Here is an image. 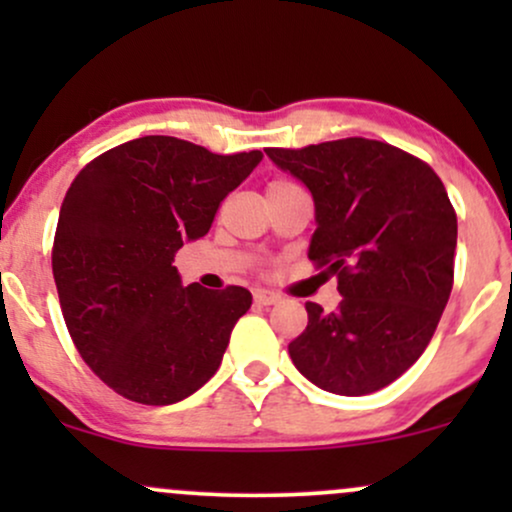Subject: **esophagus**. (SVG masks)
<instances>
[{
  "label": "esophagus",
  "instance_id": "1",
  "mask_svg": "<svg viewBox=\"0 0 512 512\" xmlns=\"http://www.w3.org/2000/svg\"><path fill=\"white\" fill-rule=\"evenodd\" d=\"M252 296H255V303H260V305H274L276 301H279V293L267 291V289H257Z\"/></svg>",
  "mask_w": 512,
  "mask_h": 512
}]
</instances>
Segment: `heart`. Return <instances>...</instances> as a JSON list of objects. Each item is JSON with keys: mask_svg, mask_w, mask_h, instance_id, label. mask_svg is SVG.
<instances>
[{"mask_svg": "<svg viewBox=\"0 0 512 512\" xmlns=\"http://www.w3.org/2000/svg\"><path fill=\"white\" fill-rule=\"evenodd\" d=\"M293 182H289V180H284V178H276V180H272L267 185V192H274V190H284V187H291Z\"/></svg>", "mask_w": 512, "mask_h": 512, "instance_id": "1", "label": "heart"}]
</instances>
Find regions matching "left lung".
<instances>
[{
  "mask_svg": "<svg viewBox=\"0 0 512 512\" xmlns=\"http://www.w3.org/2000/svg\"><path fill=\"white\" fill-rule=\"evenodd\" d=\"M264 154L313 195L308 257L342 293L334 313L305 303L293 366L334 395L383 390L424 354L448 305L457 214L445 185L426 161L375 139Z\"/></svg>",
  "mask_w": 512,
  "mask_h": 512,
  "instance_id": "1",
  "label": "left lung"
}]
</instances>
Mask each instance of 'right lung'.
<instances>
[{
    "mask_svg": "<svg viewBox=\"0 0 512 512\" xmlns=\"http://www.w3.org/2000/svg\"><path fill=\"white\" fill-rule=\"evenodd\" d=\"M260 161L262 151L221 156L185 139L142 137L74 178L52 274L74 346L117 395L166 407L219 370L250 291L182 286L173 260L182 243L207 236L223 197Z\"/></svg>",
    "mask_w": 512,
    "mask_h": 512,
    "instance_id": "obj_1",
    "label": "right lung"
}]
</instances>
